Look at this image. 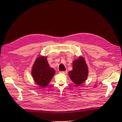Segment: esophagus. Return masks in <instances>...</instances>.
Masks as SVG:
<instances>
[{
	"label": "esophagus",
	"mask_w": 122,
	"mask_h": 122,
	"mask_svg": "<svg viewBox=\"0 0 122 122\" xmlns=\"http://www.w3.org/2000/svg\"><path fill=\"white\" fill-rule=\"evenodd\" d=\"M60 73H62V74H66L67 73V71H60Z\"/></svg>",
	"instance_id": "34e87169"
}]
</instances>
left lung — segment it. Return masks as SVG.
Masks as SVG:
<instances>
[{
  "label": "left lung",
  "instance_id": "left-lung-1",
  "mask_svg": "<svg viewBox=\"0 0 122 122\" xmlns=\"http://www.w3.org/2000/svg\"><path fill=\"white\" fill-rule=\"evenodd\" d=\"M88 74V67L84 57L79 56L73 62V70L68 73L72 81L76 86H80L87 79Z\"/></svg>",
  "mask_w": 122,
  "mask_h": 122
}]
</instances>
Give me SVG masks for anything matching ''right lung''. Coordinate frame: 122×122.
I'll list each match as a JSON object with an SVG mask.
<instances>
[{"label":"right lung","mask_w":122,"mask_h":122,"mask_svg":"<svg viewBox=\"0 0 122 122\" xmlns=\"http://www.w3.org/2000/svg\"><path fill=\"white\" fill-rule=\"evenodd\" d=\"M55 73L54 69L50 67L46 57L40 56L36 58L31 69V75L36 84L41 87H46Z\"/></svg>","instance_id":"add662e5"}]
</instances>
